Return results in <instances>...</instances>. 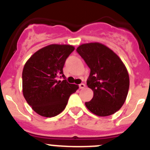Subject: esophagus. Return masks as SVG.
I'll return each instance as SVG.
<instances>
[{
	"instance_id": "1",
	"label": "esophagus",
	"mask_w": 150,
	"mask_h": 150,
	"mask_svg": "<svg viewBox=\"0 0 150 150\" xmlns=\"http://www.w3.org/2000/svg\"><path fill=\"white\" fill-rule=\"evenodd\" d=\"M86 87V85L84 83H81V84H79V88H84Z\"/></svg>"
}]
</instances>
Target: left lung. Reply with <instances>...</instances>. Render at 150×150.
Here are the masks:
<instances>
[{
  "instance_id": "obj_1",
  "label": "left lung",
  "mask_w": 150,
  "mask_h": 150,
  "mask_svg": "<svg viewBox=\"0 0 150 150\" xmlns=\"http://www.w3.org/2000/svg\"><path fill=\"white\" fill-rule=\"evenodd\" d=\"M90 68L87 86L93 98L85 104L98 116L113 114L122 107L129 88V76L122 61L105 45L82 44L76 49Z\"/></svg>"
}]
</instances>
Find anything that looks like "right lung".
Listing matches in <instances>:
<instances>
[{
  "mask_svg": "<svg viewBox=\"0 0 150 150\" xmlns=\"http://www.w3.org/2000/svg\"><path fill=\"white\" fill-rule=\"evenodd\" d=\"M74 49L71 45H49L26 62L22 71V92L38 114L44 117L59 115L66 107L71 94L79 88L66 79H57L59 74L65 79L63 67Z\"/></svg>",
  "mask_w": 150,
  "mask_h": 150,
  "instance_id": "right-lung-1",
  "label": "right lung"
}]
</instances>
